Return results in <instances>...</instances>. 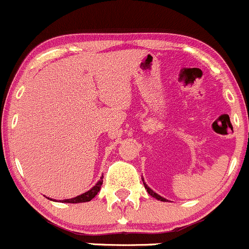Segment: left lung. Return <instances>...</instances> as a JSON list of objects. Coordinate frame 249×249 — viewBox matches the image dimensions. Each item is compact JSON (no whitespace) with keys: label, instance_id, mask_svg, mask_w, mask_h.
I'll use <instances>...</instances> for the list:
<instances>
[{"label":"left lung","instance_id":"obj_1","mask_svg":"<svg viewBox=\"0 0 249 249\" xmlns=\"http://www.w3.org/2000/svg\"><path fill=\"white\" fill-rule=\"evenodd\" d=\"M143 186H145V189H146V191H147V193L150 194L151 196H153V198H156V199H157V200H160V201H168V200H166L165 198H163V196H158L157 193H155V192H153L152 189L150 188V187H147V184H146L145 182H143Z\"/></svg>","mask_w":249,"mask_h":249}]
</instances>
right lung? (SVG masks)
<instances>
[{
    "label": "right lung",
    "mask_w": 249,
    "mask_h": 249,
    "mask_svg": "<svg viewBox=\"0 0 249 249\" xmlns=\"http://www.w3.org/2000/svg\"><path fill=\"white\" fill-rule=\"evenodd\" d=\"M102 184H103V176H102V178H101V180L97 182L96 186L92 187V188L89 189V191L85 192V193L81 194V196H75V198L65 199V200H62V202H69V204H78V202H86V201L92 200V199H93L94 196H97V193H98V192L101 191ZM50 200H53V199H50Z\"/></svg>",
    "instance_id": "obj_1"
}]
</instances>
